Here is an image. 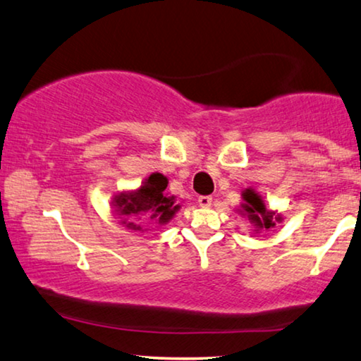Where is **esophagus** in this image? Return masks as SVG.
Here are the masks:
<instances>
[{"instance_id": "obj_1", "label": "esophagus", "mask_w": 361, "mask_h": 361, "mask_svg": "<svg viewBox=\"0 0 361 361\" xmlns=\"http://www.w3.org/2000/svg\"><path fill=\"white\" fill-rule=\"evenodd\" d=\"M197 202H200V206H202V207H209L212 202V197L211 196H200L197 197Z\"/></svg>"}]
</instances>
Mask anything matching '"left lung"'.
<instances>
[{
  "label": "left lung",
  "instance_id": "8db88e82",
  "mask_svg": "<svg viewBox=\"0 0 361 361\" xmlns=\"http://www.w3.org/2000/svg\"><path fill=\"white\" fill-rule=\"evenodd\" d=\"M243 200H245V204H242L243 211L247 212L248 219H250L255 226L268 231L271 229V227H275V221H280V216L268 211L265 204H263L262 197L258 196L255 191L247 190L243 192Z\"/></svg>",
  "mask_w": 361,
  "mask_h": 361
}]
</instances>
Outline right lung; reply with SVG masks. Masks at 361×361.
Wrapping results in <instances>:
<instances>
[{"label":"right lung","instance_id":"1","mask_svg":"<svg viewBox=\"0 0 361 361\" xmlns=\"http://www.w3.org/2000/svg\"><path fill=\"white\" fill-rule=\"evenodd\" d=\"M169 180L161 173L150 175L137 191L123 192L116 196L114 206L118 207L119 216L124 217L123 224L129 229L140 231L144 219H155L160 224H165L171 219V216L180 209V206H175V197H169L165 195Z\"/></svg>","mask_w":361,"mask_h":361}]
</instances>
